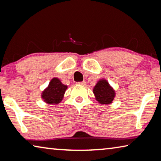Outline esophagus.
<instances>
[{"label": "esophagus", "mask_w": 161, "mask_h": 161, "mask_svg": "<svg viewBox=\"0 0 161 161\" xmlns=\"http://www.w3.org/2000/svg\"><path fill=\"white\" fill-rule=\"evenodd\" d=\"M78 84H80V85H85L86 82L85 81H80V82H77Z\"/></svg>", "instance_id": "34e87169"}]
</instances>
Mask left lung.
I'll list each match as a JSON object with an SVG mask.
<instances>
[{
	"label": "left lung",
	"mask_w": 161,
	"mask_h": 161,
	"mask_svg": "<svg viewBox=\"0 0 161 161\" xmlns=\"http://www.w3.org/2000/svg\"><path fill=\"white\" fill-rule=\"evenodd\" d=\"M93 92L96 99L102 104H109L115 97V92L105 80L98 81Z\"/></svg>",
	"instance_id": "left-lung-1"
}]
</instances>
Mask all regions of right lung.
Here are the masks:
<instances>
[{
    "label": "right lung",
    "mask_w": 161,
    "mask_h": 161,
    "mask_svg": "<svg viewBox=\"0 0 161 161\" xmlns=\"http://www.w3.org/2000/svg\"><path fill=\"white\" fill-rule=\"evenodd\" d=\"M67 86L62 84L58 78H53L49 84L47 88L42 92V98L49 104H57L61 102L64 97Z\"/></svg>",
    "instance_id": "1"
}]
</instances>
